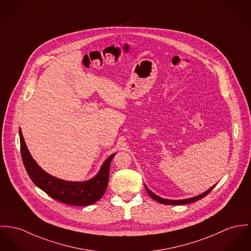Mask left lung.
<instances>
[{
    "label": "left lung",
    "mask_w": 251,
    "mask_h": 251,
    "mask_svg": "<svg viewBox=\"0 0 251 251\" xmlns=\"http://www.w3.org/2000/svg\"><path fill=\"white\" fill-rule=\"evenodd\" d=\"M215 187H213V188H211L210 190H208L206 193H204V194H202V195H197V196H195V197H192V198H188V199H183V200H169V199H165V198H162V197H160V196H158V195H155V194H153L146 186H145V189H146V191H147V193L149 194V195L154 199V200H156V201H158V202H160V203H162V204H167V205H183V204H189V203H193V202H195V201H197V200H199V199H201V198H203L204 196H206V195H208L213 189H214Z\"/></svg>",
    "instance_id": "1"
}]
</instances>
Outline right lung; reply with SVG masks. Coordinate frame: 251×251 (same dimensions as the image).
Wrapping results in <instances>:
<instances>
[{"mask_svg":"<svg viewBox=\"0 0 251 251\" xmlns=\"http://www.w3.org/2000/svg\"><path fill=\"white\" fill-rule=\"evenodd\" d=\"M19 135L21 156L28 176L47 195L59 202L73 206L91 205L104 195L108 187L111 162L115 154L107 159L99 173L93 179L86 182H68L51 176L41 169L31 158L21 129L19 130Z\"/></svg>","mask_w":251,"mask_h":251,"instance_id":"right-lung-1","label":"right lung"}]
</instances>
